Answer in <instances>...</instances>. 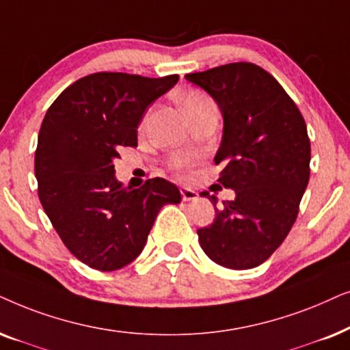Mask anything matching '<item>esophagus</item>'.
Here are the masks:
<instances>
[{
	"label": "esophagus",
	"instance_id": "34e87169",
	"mask_svg": "<svg viewBox=\"0 0 350 350\" xmlns=\"http://www.w3.org/2000/svg\"><path fill=\"white\" fill-rule=\"evenodd\" d=\"M180 195H183L184 202H192V200H197L198 198V193L195 192V190L189 189V187L180 189Z\"/></svg>",
	"mask_w": 350,
	"mask_h": 350
}]
</instances>
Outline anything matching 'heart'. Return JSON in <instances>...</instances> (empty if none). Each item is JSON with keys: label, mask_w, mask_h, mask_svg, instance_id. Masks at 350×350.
<instances>
[{"label": "heart", "mask_w": 350, "mask_h": 350, "mask_svg": "<svg viewBox=\"0 0 350 350\" xmlns=\"http://www.w3.org/2000/svg\"><path fill=\"white\" fill-rule=\"evenodd\" d=\"M206 99H208L206 94H203L202 91H195L193 90V91H189L187 94L184 96L183 105H184V109L187 110L189 107H192L195 104H198V102L206 100ZM192 165H193V158L192 157H180L174 163H172V167H174V170L178 172H180V174H187V171L190 170V167H192Z\"/></svg>", "instance_id": "b5f03b06"}]
</instances>
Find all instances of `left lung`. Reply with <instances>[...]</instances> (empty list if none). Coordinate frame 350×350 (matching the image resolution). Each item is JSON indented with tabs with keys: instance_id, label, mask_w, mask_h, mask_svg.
Here are the masks:
<instances>
[{
	"instance_id": "left-lung-1",
	"label": "left lung",
	"mask_w": 350,
	"mask_h": 350,
	"mask_svg": "<svg viewBox=\"0 0 350 350\" xmlns=\"http://www.w3.org/2000/svg\"><path fill=\"white\" fill-rule=\"evenodd\" d=\"M224 116L217 183L235 200L216 208L211 226L198 229L209 259L227 269H253L270 258L295 224L310 176V141L299 109L259 65L234 62L187 73Z\"/></svg>"
}]
</instances>
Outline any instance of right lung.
<instances>
[{
  "mask_svg": "<svg viewBox=\"0 0 350 350\" xmlns=\"http://www.w3.org/2000/svg\"><path fill=\"white\" fill-rule=\"evenodd\" d=\"M179 75L147 78L97 72L72 83L46 111L35 152L38 197L67 250L102 272L141 254L163 204L180 192L161 178L139 189L115 179L121 147L137 146V126Z\"/></svg>",
  "mask_w": 350,
  "mask_h": 350,
  "instance_id": "right-lung-1",
  "label": "right lung"
}]
</instances>
